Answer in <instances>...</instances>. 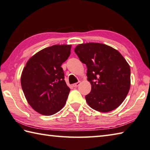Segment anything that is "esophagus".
I'll return each instance as SVG.
<instances>
[{"mask_svg":"<svg viewBox=\"0 0 150 150\" xmlns=\"http://www.w3.org/2000/svg\"><path fill=\"white\" fill-rule=\"evenodd\" d=\"M80 84H81V82H77V83L73 84V86H74V87H77V86H79V85H80Z\"/></svg>","mask_w":150,"mask_h":150,"instance_id":"obj_1","label":"esophagus"}]
</instances>
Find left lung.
<instances>
[{"label":"left lung","mask_w":150,"mask_h":150,"mask_svg":"<svg viewBox=\"0 0 150 150\" xmlns=\"http://www.w3.org/2000/svg\"><path fill=\"white\" fill-rule=\"evenodd\" d=\"M87 67V80L92 85L85 96L89 106L101 112H110L124 101L131 86V69L119 51L105 44L86 43L75 49Z\"/></svg>","instance_id":"left-lung-1"}]
</instances>
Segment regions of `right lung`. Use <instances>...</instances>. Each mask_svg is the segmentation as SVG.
Returning <instances> with one entry per match:
<instances>
[{
    "label": "right lung",
    "instance_id": "add662e5",
    "mask_svg": "<svg viewBox=\"0 0 150 150\" xmlns=\"http://www.w3.org/2000/svg\"><path fill=\"white\" fill-rule=\"evenodd\" d=\"M71 48V45H54L43 49L32 56L23 68V93L37 112L52 115L65 105L70 88L61 65L69 57Z\"/></svg>",
    "mask_w": 150,
    "mask_h": 150
}]
</instances>
